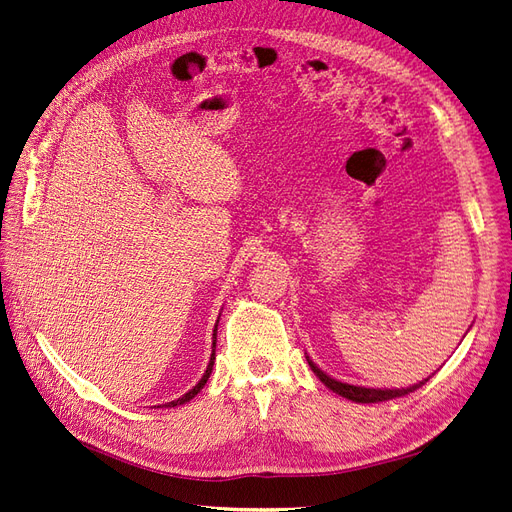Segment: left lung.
Listing matches in <instances>:
<instances>
[{"label":"left lung","instance_id":"1","mask_svg":"<svg viewBox=\"0 0 512 512\" xmlns=\"http://www.w3.org/2000/svg\"><path fill=\"white\" fill-rule=\"evenodd\" d=\"M307 363H309V367H312L314 374L320 378V382L327 386V389H331L333 393L342 395L350 401H356V404H378V401H389V399H395V397H404L408 393H414L416 389H421V386L429 380V378H425L423 382L406 386V389H367V386L339 382V380L327 376L320 367H316L312 361H309V356H307Z\"/></svg>","mask_w":512,"mask_h":512}]
</instances>
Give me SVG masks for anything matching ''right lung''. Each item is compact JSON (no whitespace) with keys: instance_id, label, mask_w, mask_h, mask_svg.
Listing matches in <instances>:
<instances>
[{"instance_id":"add662e5","label":"right lung","mask_w":512,"mask_h":512,"mask_svg":"<svg viewBox=\"0 0 512 512\" xmlns=\"http://www.w3.org/2000/svg\"><path fill=\"white\" fill-rule=\"evenodd\" d=\"M218 324H215V329H213V352H211V359H209V365H207V371L203 374V378L198 380V384L196 386H192V389L185 393L183 397H179V399H175V401H168V404H164L166 408H175V406H183L185 401H190L192 397H196L200 391H203V386L207 384V380H209V376H211V369H213V363H215V337H218Z\"/></svg>"}]
</instances>
